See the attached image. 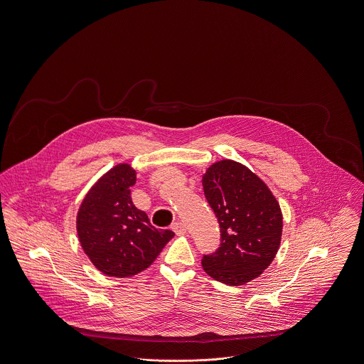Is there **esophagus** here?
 <instances>
[{
	"label": "esophagus",
	"mask_w": 364,
	"mask_h": 364,
	"mask_svg": "<svg viewBox=\"0 0 364 364\" xmlns=\"http://www.w3.org/2000/svg\"><path fill=\"white\" fill-rule=\"evenodd\" d=\"M171 229H173V232H174L177 236L186 235V232H187L186 225H184V223H181V222H176V223L171 226Z\"/></svg>",
	"instance_id": "esophagus-1"
}]
</instances>
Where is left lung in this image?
Listing matches in <instances>:
<instances>
[{
  "label": "left lung",
  "mask_w": 364,
  "mask_h": 364,
  "mask_svg": "<svg viewBox=\"0 0 364 364\" xmlns=\"http://www.w3.org/2000/svg\"><path fill=\"white\" fill-rule=\"evenodd\" d=\"M202 187L222 239L213 254L202 258L203 271L229 286L251 282L271 265L279 250V202L254 171L232 159L210 164L202 174Z\"/></svg>",
  "instance_id": "left-lung-1"
}]
</instances>
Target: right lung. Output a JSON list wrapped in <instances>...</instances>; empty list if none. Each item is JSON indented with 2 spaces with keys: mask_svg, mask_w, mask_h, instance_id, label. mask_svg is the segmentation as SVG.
<instances>
[{
  "mask_svg": "<svg viewBox=\"0 0 364 364\" xmlns=\"http://www.w3.org/2000/svg\"><path fill=\"white\" fill-rule=\"evenodd\" d=\"M136 170L119 163L86 193L77 213V233L93 267L107 277L129 278L154 264L174 236L156 229L131 198Z\"/></svg>",
  "mask_w": 364,
  "mask_h": 364,
  "instance_id": "right-lung-1",
  "label": "right lung"
}]
</instances>
